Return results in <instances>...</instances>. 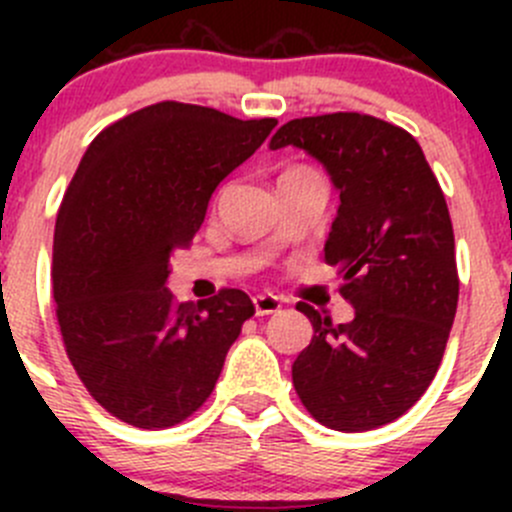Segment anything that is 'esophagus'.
<instances>
[{"label": "esophagus", "mask_w": 512, "mask_h": 512, "mask_svg": "<svg viewBox=\"0 0 512 512\" xmlns=\"http://www.w3.org/2000/svg\"><path fill=\"white\" fill-rule=\"evenodd\" d=\"M255 302V312L257 317H265V314H275L282 309V299L275 297V294H255L252 297Z\"/></svg>", "instance_id": "obj_1"}]
</instances>
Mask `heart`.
Listing matches in <instances>:
<instances>
[{"mask_svg":"<svg viewBox=\"0 0 512 512\" xmlns=\"http://www.w3.org/2000/svg\"><path fill=\"white\" fill-rule=\"evenodd\" d=\"M307 170H312V168H304V165H297V168H287L285 173H282V175H292V173H307Z\"/></svg>","mask_w":512,"mask_h":512,"instance_id":"heart-1","label":"heart"}]
</instances>
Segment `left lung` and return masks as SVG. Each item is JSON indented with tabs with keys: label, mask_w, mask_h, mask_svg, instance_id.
<instances>
[{
	"label": "left lung",
	"mask_w": 512,
	"mask_h": 512,
	"mask_svg": "<svg viewBox=\"0 0 512 512\" xmlns=\"http://www.w3.org/2000/svg\"><path fill=\"white\" fill-rule=\"evenodd\" d=\"M285 146L317 158L339 190L324 260L354 307L332 324L297 304L314 337L292 364L294 391L322 426L371 431L421 399L446 352L458 307L446 198L416 138L366 113L294 118L270 141Z\"/></svg>",
	"instance_id": "8db88e82"
}]
</instances>
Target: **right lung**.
I'll return each mask as SVG.
<instances>
[{"mask_svg":"<svg viewBox=\"0 0 512 512\" xmlns=\"http://www.w3.org/2000/svg\"><path fill=\"white\" fill-rule=\"evenodd\" d=\"M275 126L160 101L86 148L56 218L51 285L71 366L111 416L168 428L213 394L255 307L242 289L178 304L165 287L170 255L190 245L220 180Z\"/></svg>","mask_w":512,"mask_h":512,"instance_id":"obj_1","label":"right lung"}]
</instances>
